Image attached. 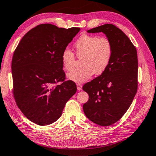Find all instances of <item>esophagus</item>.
<instances>
[{"instance_id": "esophagus-1", "label": "esophagus", "mask_w": 156, "mask_h": 156, "mask_svg": "<svg viewBox=\"0 0 156 156\" xmlns=\"http://www.w3.org/2000/svg\"><path fill=\"white\" fill-rule=\"evenodd\" d=\"M77 89L78 90H81L82 89V86L80 84H77Z\"/></svg>"}]
</instances>
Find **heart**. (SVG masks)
Masks as SVG:
<instances>
[{"mask_svg":"<svg viewBox=\"0 0 156 156\" xmlns=\"http://www.w3.org/2000/svg\"><path fill=\"white\" fill-rule=\"evenodd\" d=\"M77 57L82 61L81 68L76 69L67 74L70 80L83 83L91 78L94 74H103L109 66L113 54V44L109 38L98 36L84 34L75 42ZM76 57L70 49L66 48L62 54V63L67 71L74 68Z\"/></svg>","mask_w":156,"mask_h":156,"instance_id":"obj_1","label":"heart"}]
</instances>
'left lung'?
Instances as JSON below:
<instances>
[{
  "label": "left lung",
  "mask_w": 156,
  "mask_h": 156,
  "mask_svg": "<svg viewBox=\"0 0 156 156\" xmlns=\"http://www.w3.org/2000/svg\"><path fill=\"white\" fill-rule=\"evenodd\" d=\"M87 32H103L112 42L114 50L106 70L83 86V90L89 95L83 110L95 124L111 126L125 114L137 92V50L127 36L114 24H104Z\"/></svg>",
  "instance_id": "8db88e82"
}]
</instances>
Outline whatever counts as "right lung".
Listing matches in <instances>:
<instances>
[{"mask_svg":"<svg viewBox=\"0 0 156 156\" xmlns=\"http://www.w3.org/2000/svg\"><path fill=\"white\" fill-rule=\"evenodd\" d=\"M80 30L39 24L24 36L14 50L11 66L14 100L36 124L56 122L76 92L75 83L65 80L62 54ZM58 82L61 84L57 85Z\"/></svg>","mask_w":156,"mask_h":156,"instance_id":"right-lung-1","label":"right lung"}]
</instances>
